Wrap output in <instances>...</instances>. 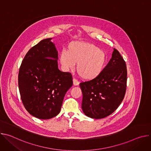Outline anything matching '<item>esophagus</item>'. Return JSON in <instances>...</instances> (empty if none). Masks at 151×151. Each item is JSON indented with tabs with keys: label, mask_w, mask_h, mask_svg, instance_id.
Here are the masks:
<instances>
[{
	"label": "esophagus",
	"mask_w": 151,
	"mask_h": 151,
	"mask_svg": "<svg viewBox=\"0 0 151 151\" xmlns=\"http://www.w3.org/2000/svg\"><path fill=\"white\" fill-rule=\"evenodd\" d=\"M73 85H75V86L78 85H79V81H78L77 79H75V78H73Z\"/></svg>",
	"instance_id": "34e87169"
}]
</instances>
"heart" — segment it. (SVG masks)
<instances>
[{"mask_svg":"<svg viewBox=\"0 0 151 151\" xmlns=\"http://www.w3.org/2000/svg\"><path fill=\"white\" fill-rule=\"evenodd\" d=\"M63 68L69 71L75 68L81 78L91 81L96 78L103 71L106 63L104 51L88 42H72L68 47V51L63 50L60 55Z\"/></svg>","mask_w":151,"mask_h":151,"instance_id":"1","label":"heart"}]
</instances>
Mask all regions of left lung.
Here are the masks:
<instances>
[{"label":"left lung","mask_w":151,"mask_h":151,"mask_svg":"<svg viewBox=\"0 0 151 151\" xmlns=\"http://www.w3.org/2000/svg\"><path fill=\"white\" fill-rule=\"evenodd\" d=\"M126 64L114 49L112 58L96 78L81 82L82 109L88 117L101 119L112 114L122 101L127 87Z\"/></svg>","instance_id":"8db88e82"}]
</instances>
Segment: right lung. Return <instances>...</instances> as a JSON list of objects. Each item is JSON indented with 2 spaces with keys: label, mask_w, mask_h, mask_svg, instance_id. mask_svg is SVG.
Here are the masks:
<instances>
[{
  "label": "right lung",
  "mask_w": 151,
  "mask_h": 151,
  "mask_svg": "<svg viewBox=\"0 0 151 151\" xmlns=\"http://www.w3.org/2000/svg\"><path fill=\"white\" fill-rule=\"evenodd\" d=\"M51 39L42 40L27 52L18 73L23 105L30 115L42 119L60 113L64 96L73 85L71 73L58 68V51Z\"/></svg>",
  "instance_id": "add662e5"
}]
</instances>
